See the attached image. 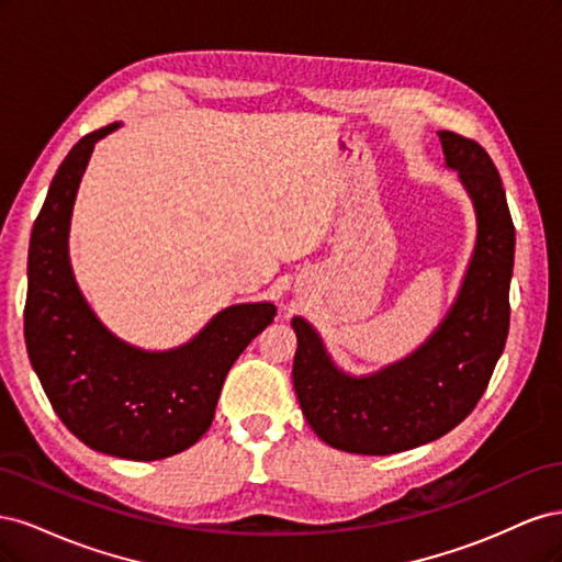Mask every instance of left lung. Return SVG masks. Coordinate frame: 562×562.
Listing matches in <instances>:
<instances>
[{"label":"left lung","mask_w":562,"mask_h":562,"mask_svg":"<svg viewBox=\"0 0 562 562\" xmlns=\"http://www.w3.org/2000/svg\"><path fill=\"white\" fill-rule=\"evenodd\" d=\"M438 138L473 199L479 241L462 293L429 342L356 380L330 363L307 321L293 318L295 394L310 427L337 450L394 454L448 434L481 401L506 345L516 227L502 178L475 140L454 131H438Z\"/></svg>","instance_id":"obj_1"}]
</instances>
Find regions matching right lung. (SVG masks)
I'll return each instance as SVG.
<instances>
[{
	"instance_id": "right-lung-1",
	"label": "right lung",
	"mask_w": 562,
	"mask_h": 562,
	"mask_svg": "<svg viewBox=\"0 0 562 562\" xmlns=\"http://www.w3.org/2000/svg\"><path fill=\"white\" fill-rule=\"evenodd\" d=\"M116 126L83 135L50 180L30 239L25 345L48 403L81 443L149 462L209 431L229 368L277 307L234 304L190 345L164 353L133 349L100 326L75 283L67 229L93 145Z\"/></svg>"
}]
</instances>
